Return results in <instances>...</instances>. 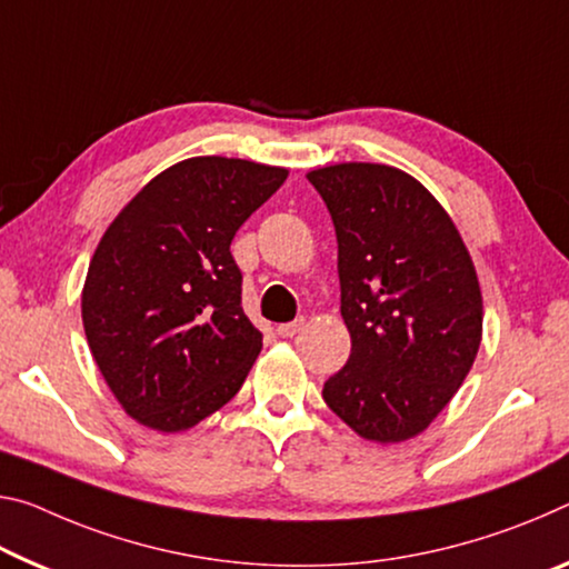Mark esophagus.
<instances>
[{"label": "esophagus", "mask_w": 569, "mask_h": 569, "mask_svg": "<svg viewBox=\"0 0 569 569\" xmlns=\"http://www.w3.org/2000/svg\"><path fill=\"white\" fill-rule=\"evenodd\" d=\"M303 327H306V321L303 319H296L291 323H278L276 331H278V337L288 339V337H296V333H299Z\"/></svg>", "instance_id": "34e87169"}]
</instances>
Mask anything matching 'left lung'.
<instances>
[{"instance_id":"1","label":"left lung","mask_w":569,"mask_h":569,"mask_svg":"<svg viewBox=\"0 0 569 569\" xmlns=\"http://www.w3.org/2000/svg\"><path fill=\"white\" fill-rule=\"evenodd\" d=\"M339 242L347 365L323 400L372 443L420 436L479 355L483 301L461 232L402 169L347 161L309 171Z\"/></svg>"}]
</instances>
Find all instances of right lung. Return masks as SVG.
I'll return each mask as SVG.
<instances>
[{"label": "right lung", "mask_w": 569, "mask_h": 569, "mask_svg": "<svg viewBox=\"0 0 569 569\" xmlns=\"http://www.w3.org/2000/svg\"><path fill=\"white\" fill-rule=\"evenodd\" d=\"M286 177L248 159L192 157L108 224L80 311L108 390L141 426L189 430L246 382L263 333L240 306L230 242Z\"/></svg>", "instance_id": "add662e5"}]
</instances>
